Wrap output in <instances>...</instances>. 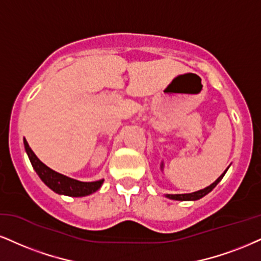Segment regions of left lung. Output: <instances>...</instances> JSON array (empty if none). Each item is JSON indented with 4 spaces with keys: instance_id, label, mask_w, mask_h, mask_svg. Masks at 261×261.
Returning <instances> with one entry per match:
<instances>
[{
    "instance_id": "left-lung-1",
    "label": "left lung",
    "mask_w": 261,
    "mask_h": 261,
    "mask_svg": "<svg viewBox=\"0 0 261 261\" xmlns=\"http://www.w3.org/2000/svg\"><path fill=\"white\" fill-rule=\"evenodd\" d=\"M229 167H227V168L224 170L223 174H221L219 178L215 180L213 184H211L209 186H207V188H204V189H202V190H198V191L191 192V194H176V195L167 194L165 196H166L167 198H169V199H174V201H197V199L204 197L205 195H208L209 192H211L212 190L215 188V186L219 184V182L221 181V179L224 178V175L226 174V172H227V169H229Z\"/></svg>"
}]
</instances>
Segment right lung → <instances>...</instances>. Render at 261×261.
<instances>
[{
  "instance_id": "obj_1",
  "label": "right lung",
  "mask_w": 261,
  "mask_h": 261,
  "mask_svg": "<svg viewBox=\"0 0 261 261\" xmlns=\"http://www.w3.org/2000/svg\"><path fill=\"white\" fill-rule=\"evenodd\" d=\"M24 146L35 172L37 173L42 181L57 194L70 196V197H83V196H88L93 192L98 191L101 188L102 182H104V179L96 180V181H80V180L60 174V173L50 169L49 167H47L43 162L38 160V157L35 155L34 151L29 146L25 138Z\"/></svg>"
}]
</instances>
